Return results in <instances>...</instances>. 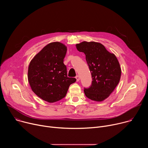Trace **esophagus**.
<instances>
[{
	"label": "esophagus",
	"instance_id": "34e87169",
	"mask_svg": "<svg viewBox=\"0 0 148 148\" xmlns=\"http://www.w3.org/2000/svg\"><path fill=\"white\" fill-rule=\"evenodd\" d=\"M75 78H76V79H77V81H79V77L78 75H77V76L75 77Z\"/></svg>",
	"mask_w": 148,
	"mask_h": 148
}]
</instances>
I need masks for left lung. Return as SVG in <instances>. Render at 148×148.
I'll return each mask as SVG.
<instances>
[{
    "label": "left lung",
    "mask_w": 148,
    "mask_h": 148,
    "mask_svg": "<svg viewBox=\"0 0 148 148\" xmlns=\"http://www.w3.org/2000/svg\"><path fill=\"white\" fill-rule=\"evenodd\" d=\"M76 48L86 54L92 78L91 87L84 88V94L92 101H103L114 91L121 78L116 57L98 42L82 41L76 45Z\"/></svg>",
    "instance_id": "8db88e82"
}]
</instances>
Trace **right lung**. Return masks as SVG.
I'll return each mask as SVG.
<instances>
[{
	"label": "right lung",
	"mask_w": 148,
	"mask_h": 148,
	"mask_svg": "<svg viewBox=\"0 0 148 148\" xmlns=\"http://www.w3.org/2000/svg\"><path fill=\"white\" fill-rule=\"evenodd\" d=\"M67 46L60 42L46 45L31 60L28 68V81L34 93L50 103L64 98L75 78L67 77L63 61Z\"/></svg>",
	"instance_id": "1"
}]
</instances>
